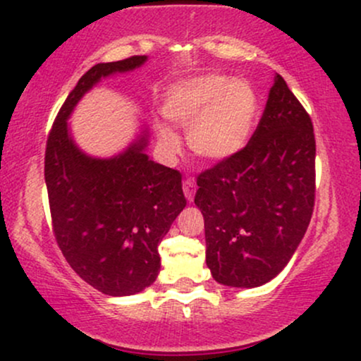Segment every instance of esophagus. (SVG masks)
<instances>
[{"label": "esophagus", "mask_w": 361, "mask_h": 361, "mask_svg": "<svg viewBox=\"0 0 361 361\" xmlns=\"http://www.w3.org/2000/svg\"><path fill=\"white\" fill-rule=\"evenodd\" d=\"M183 193L190 203L193 202L195 193H196V181L193 180V178H188V180L183 181Z\"/></svg>", "instance_id": "obj_1"}]
</instances>
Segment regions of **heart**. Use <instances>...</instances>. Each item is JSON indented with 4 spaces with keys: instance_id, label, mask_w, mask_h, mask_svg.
Listing matches in <instances>:
<instances>
[{
    "instance_id": "1",
    "label": "heart",
    "mask_w": 361,
    "mask_h": 361,
    "mask_svg": "<svg viewBox=\"0 0 361 361\" xmlns=\"http://www.w3.org/2000/svg\"><path fill=\"white\" fill-rule=\"evenodd\" d=\"M163 115L180 128H188L186 140L204 161L233 158L252 140L259 116V97L250 81L218 73L176 81L163 99ZM157 133L166 153L180 149L178 135L165 123Z\"/></svg>"
}]
</instances>
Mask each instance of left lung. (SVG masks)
Masks as SVG:
<instances>
[{"label":"left lung","instance_id":"left-lung-1","mask_svg":"<svg viewBox=\"0 0 361 361\" xmlns=\"http://www.w3.org/2000/svg\"><path fill=\"white\" fill-rule=\"evenodd\" d=\"M314 153L312 120L276 73L248 145L196 181L218 283L257 288L288 264L312 220Z\"/></svg>","mask_w":361,"mask_h":361}]
</instances>
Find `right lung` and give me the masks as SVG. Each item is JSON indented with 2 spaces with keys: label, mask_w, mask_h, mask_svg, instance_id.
<instances>
[{
  "label": "right lung",
  "mask_w": 361,
  "mask_h": 361,
  "mask_svg": "<svg viewBox=\"0 0 361 361\" xmlns=\"http://www.w3.org/2000/svg\"><path fill=\"white\" fill-rule=\"evenodd\" d=\"M147 61L131 56L90 68L63 103L47 143L54 236L73 270L108 296L136 295L157 280L159 241L186 207L181 175L149 159L147 125L120 153L99 158L78 147L68 120L99 81Z\"/></svg>",
  "instance_id": "obj_1"
}]
</instances>
